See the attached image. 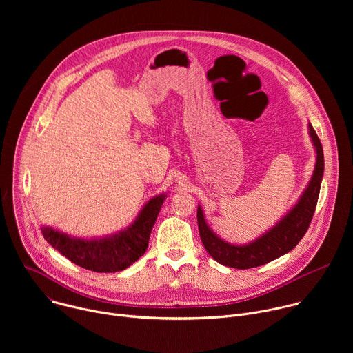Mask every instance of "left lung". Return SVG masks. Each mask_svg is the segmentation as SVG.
I'll list each match as a JSON object with an SVG mask.
<instances>
[{"instance_id":"obj_1","label":"left lung","mask_w":353,"mask_h":353,"mask_svg":"<svg viewBox=\"0 0 353 353\" xmlns=\"http://www.w3.org/2000/svg\"><path fill=\"white\" fill-rule=\"evenodd\" d=\"M310 137L316 146L317 162L314 174L310 180L309 187L301 195L299 203L293 207V210L271 230L265 234L250 243L247 245H233L222 239H219L207 225L203 210L198 207L196 211V221H198V230L208 254L222 265L237 268V270H248L264 265L286 253L301 240L312 223L320 187L321 179L324 173V154H323V145L320 138L317 137L312 124H309Z\"/></svg>"}]
</instances>
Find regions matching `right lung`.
<instances>
[{
	"label": "right lung",
	"mask_w": 353,
	"mask_h": 353,
	"mask_svg": "<svg viewBox=\"0 0 353 353\" xmlns=\"http://www.w3.org/2000/svg\"><path fill=\"white\" fill-rule=\"evenodd\" d=\"M165 195L148 201L135 222L125 230L100 240L68 237L57 230L43 228V237L74 264L94 272H117L135 263L146 251Z\"/></svg>",
	"instance_id": "1"
}]
</instances>
